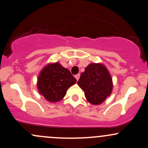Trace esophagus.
I'll return each mask as SVG.
<instances>
[{"label":"esophagus","mask_w":148,"mask_h":148,"mask_svg":"<svg viewBox=\"0 0 148 148\" xmlns=\"http://www.w3.org/2000/svg\"><path fill=\"white\" fill-rule=\"evenodd\" d=\"M79 77H80V74H77V75H75V78L77 81L79 80Z\"/></svg>","instance_id":"esophagus-1"}]
</instances>
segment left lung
Masks as SVG:
<instances>
[{
  "mask_svg": "<svg viewBox=\"0 0 148 148\" xmlns=\"http://www.w3.org/2000/svg\"><path fill=\"white\" fill-rule=\"evenodd\" d=\"M78 84L84 91L86 100L92 105H100L112 91V79L103 64L92 63L81 74Z\"/></svg>",
  "mask_w": 148,
  "mask_h": 148,
  "instance_id": "obj_1",
  "label": "left lung"
}]
</instances>
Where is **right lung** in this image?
Instances as JSON below:
<instances>
[{
  "label": "right lung",
  "instance_id": "right-lung-1",
  "mask_svg": "<svg viewBox=\"0 0 148 148\" xmlns=\"http://www.w3.org/2000/svg\"><path fill=\"white\" fill-rule=\"evenodd\" d=\"M77 82L70 71L60 63H52L42 69L38 77V92L48 101L56 103L65 96L66 90Z\"/></svg>",
  "mask_w": 148,
  "mask_h": 148
}]
</instances>
